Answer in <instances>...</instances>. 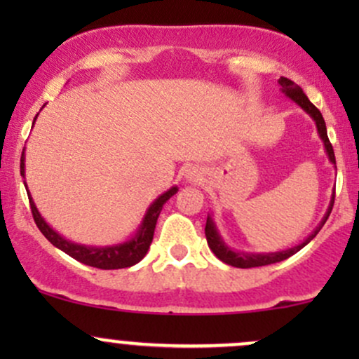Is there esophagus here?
<instances>
[{
	"label": "esophagus",
	"instance_id": "esophagus-1",
	"mask_svg": "<svg viewBox=\"0 0 359 359\" xmlns=\"http://www.w3.org/2000/svg\"><path fill=\"white\" fill-rule=\"evenodd\" d=\"M184 177H185V180H187V182H197V180L201 179V174H199V170H197L196 167H191V168H187V170H185Z\"/></svg>",
	"mask_w": 359,
	"mask_h": 359
}]
</instances>
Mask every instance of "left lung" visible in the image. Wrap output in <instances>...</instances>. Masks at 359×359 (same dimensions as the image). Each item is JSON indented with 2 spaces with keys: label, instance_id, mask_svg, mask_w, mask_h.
Returning <instances> with one entry per match:
<instances>
[{
  "label": "left lung",
  "instance_id": "1",
  "mask_svg": "<svg viewBox=\"0 0 359 359\" xmlns=\"http://www.w3.org/2000/svg\"><path fill=\"white\" fill-rule=\"evenodd\" d=\"M280 84V90L288 97L290 101H294L295 104H299L306 113L314 119L316 128H317V133H319V138L323 140V145L325 150V155H327L329 162L336 167V156H334V150H332L331 142L327 138V130H325V121L320 114V111L309 101V97L304 94V90L299 88L295 82H292L287 77H280L278 79ZM332 204H334V192H332L331 197V203L327 205V211L323 216L319 224L316 226V229L312 231L304 241H300L299 245L292 246V248L287 250H280V251H270V253H250V251H238L231 248L224 240H222L219 229H217L216 222L212 219V214H208V221H205V238H208V245L209 248L212 250V253L216 255L221 262L228 263V265L236 266V269H253V266H265V265H271V263H278L287 259L292 255H295L297 251H300L307 243H311L316 238V234L320 231V228L324 226V222L327 221L329 214L332 211Z\"/></svg>",
  "mask_w": 359,
  "mask_h": 359
}]
</instances>
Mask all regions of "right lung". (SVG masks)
<instances>
[{"label": "right lung", "instance_id": "add662e5", "mask_svg": "<svg viewBox=\"0 0 359 359\" xmlns=\"http://www.w3.org/2000/svg\"><path fill=\"white\" fill-rule=\"evenodd\" d=\"M36 116H39V114H36ZM36 116L34 119V125L36 121ZM20 174H22L25 179V148L22 154V160H20ZM23 184L25 187H27V194H28V199H30V208H32V214H34V219L43 236L47 238L55 248H59L64 251V253H67L69 257L77 259V262L84 263V265L94 266V269H101V270L128 269V266H133L137 265L138 262H142L143 257L147 255L148 248H150L151 240H154L156 219H158L160 212H162L163 204H165L172 196H175L177 191H179V187L174 185V187H170L168 191L160 194L154 203L148 205L145 216H143L142 222H140L137 231H135L133 236L128 238L126 241L114 243V245H106V246H96V245L74 243L71 240H67V238L62 236L60 233H57L55 229H53L52 226L43 219L42 214L39 212V209H36V205L34 203V197H32L30 191H28V185L25 180Z\"/></svg>", "mask_w": 359, "mask_h": 359}]
</instances>
